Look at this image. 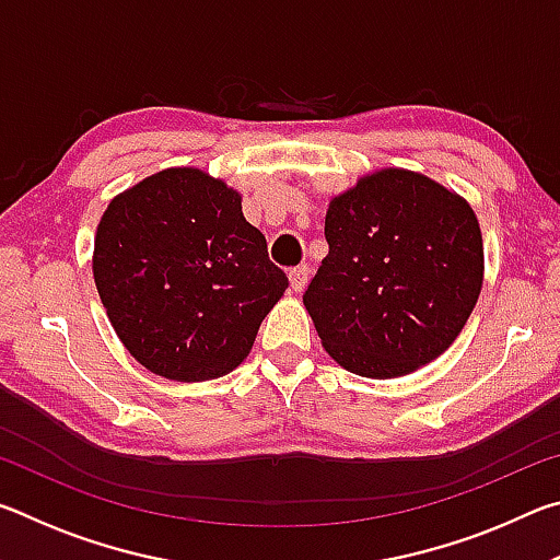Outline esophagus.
Instances as JSON below:
<instances>
[{
	"label": "esophagus",
	"instance_id": "1",
	"mask_svg": "<svg viewBox=\"0 0 560 560\" xmlns=\"http://www.w3.org/2000/svg\"><path fill=\"white\" fill-rule=\"evenodd\" d=\"M308 279H311V269L308 267H296L289 271V283H291V291L293 293H301L303 289L308 287Z\"/></svg>",
	"mask_w": 560,
	"mask_h": 560
}]
</instances>
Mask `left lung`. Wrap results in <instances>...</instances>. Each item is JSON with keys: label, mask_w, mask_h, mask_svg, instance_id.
<instances>
[{"label": "left lung", "mask_w": 560, "mask_h": 560, "mask_svg": "<svg viewBox=\"0 0 560 560\" xmlns=\"http://www.w3.org/2000/svg\"><path fill=\"white\" fill-rule=\"evenodd\" d=\"M328 257L303 293L326 353L387 381L432 363L462 334L485 283L479 220L432 177L385 167L334 197Z\"/></svg>", "instance_id": "1"}]
</instances>
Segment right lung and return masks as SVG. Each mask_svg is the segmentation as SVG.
I'll return each instance as SVG.
<instances>
[{
  "instance_id": "1",
  "label": "right lung",
  "mask_w": 560,
  "mask_h": 560,
  "mask_svg": "<svg viewBox=\"0 0 560 560\" xmlns=\"http://www.w3.org/2000/svg\"><path fill=\"white\" fill-rule=\"evenodd\" d=\"M110 326L150 373L202 383L249 355L289 287L242 195L197 167H167L116 195L93 242Z\"/></svg>"
}]
</instances>
